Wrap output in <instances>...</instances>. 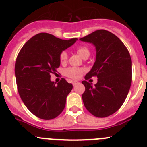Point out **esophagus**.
Listing matches in <instances>:
<instances>
[{
    "instance_id": "obj_1",
    "label": "esophagus",
    "mask_w": 147,
    "mask_h": 147,
    "mask_svg": "<svg viewBox=\"0 0 147 147\" xmlns=\"http://www.w3.org/2000/svg\"><path fill=\"white\" fill-rule=\"evenodd\" d=\"M78 84H79V83H78V82H76V81L72 82V85H73L74 87H75V86H76L77 85H78Z\"/></svg>"
}]
</instances>
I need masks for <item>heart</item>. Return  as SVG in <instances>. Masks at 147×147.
<instances>
[{
	"mask_svg": "<svg viewBox=\"0 0 147 147\" xmlns=\"http://www.w3.org/2000/svg\"><path fill=\"white\" fill-rule=\"evenodd\" d=\"M77 53L80 56L81 58L84 59L86 57H89L90 55V51L85 46H80L77 49ZM59 59L61 63H64L67 61V53L66 51H62L59 55ZM82 70L80 69H78L76 67H69L64 71V73L66 76L69 78H73V79H77L80 77L81 74Z\"/></svg>",
	"mask_w": 147,
	"mask_h": 147,
	"instance_id": "1",
	"label": "heart"
}]
</instances>
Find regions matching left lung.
Segmentation results:
<instances>
[{"label": "left lung", "mask_w": 147, "mask_h": 147, "mask_svg": "<svg viewBox=\"0 0 147 147\" xmlns=\"http://www.w3.org/2000/svg\"><path fill=\"white\" fill-rule=\"evenodd\" d=\"M80 40L91 43L96 49V61L85 79L98 78L94 86L86 80L82 82L86 88L82 95L83 104L96 117H108L120 109L129 92L132 81L131 56L123 42L107 30H96Z\"/></svg>", "instance_id": "obj_1"}]
</instances>
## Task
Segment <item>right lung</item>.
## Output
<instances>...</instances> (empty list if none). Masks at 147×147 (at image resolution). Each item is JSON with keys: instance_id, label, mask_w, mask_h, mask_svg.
<instances>
[{"instance_id": "obj_1", "label": "right lung", "mask_w": 147, "mask_h": 147, "mask_svg": "<svg viewBox=\"0 0 147 147\" xmlns=\"http://www.w3.org/2000/svg\"><path fill=\"white\" fill-rule=\"evenodd\" d=\"M77 40L42 32L30 38L18 54L15 63L18 92L27 109L39 118H55L65 107L72 83L62 78L56 85L51 75L59 67L60 53Z\"/></svg>"}]
</instances>
